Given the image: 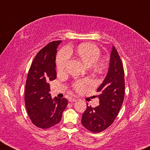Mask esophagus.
Here are the masks:
<instances>
[{
	"instance_id": "obj_1",
	"label": "esophagus",
	"mask_w": 150,
	"mask_h": 150,
	"mask_svg": "<svg viewBox=\"0 0 150 150\" xmlns=\"http://www.w3.org/2000/svg\"><path fill=\"white\" fill-rule=\"evenodd\" d=\"M77 100V98H71L69 99L70 102H76Z\"/></svg>"
}]
</instances>
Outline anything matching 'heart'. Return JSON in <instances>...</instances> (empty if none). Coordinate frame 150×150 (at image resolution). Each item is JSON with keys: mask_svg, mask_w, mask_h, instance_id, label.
I'll use <instances>...</instances> for the list:
<instances>
[{"mask_svg": "<svg viewBox=\"0 0 150 150\" xmlns=\"http://www.w3.org/2000/svg\"><path fill=\"white\" fill-rule=\"evenodd\" d=\"M76 52L81 61L87 66H91L96 72H101L105 70L106 62L105 59L100 58L101 55V50L95 43H81L77 47ZM70 59L71 52L69 48H63L59 52L56 60L57 68L59 71H63L66 69ZM91 84L92 81L90 79H80L74 83L73 87L76 91H81Z\"/></svg>", "mask_w": 150, "mask_h": 150, "instance_id": "heart-1", "label": "heart"}]
</instances>
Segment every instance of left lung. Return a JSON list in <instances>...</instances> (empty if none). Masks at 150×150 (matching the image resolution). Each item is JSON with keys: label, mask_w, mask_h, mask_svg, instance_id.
<instances>
[{"label": "left lung", "mask_w": 150, "mask_h": 150, "mask_svg": "<svg viewBox=\"0 0 150 150\" xmlns=\"http://www.w3.org/2000/svg\"><path fill=\"white\" fill-rule=\"evenodd\" d=\"M125 73L122 60L113 46L108 73L98 88L100 105L93 108L86 104L81 124L87 129L99 133L109 127L117 117L125 98Z\"/></svg>", "instance_id": "left-lung-1"}]
</instances>
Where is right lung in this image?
I'll return each mask as SVG.
<instances>
[{
	"instance_id": "obj_1",
	"label": "right lung",
	"mask_w": 150,
	"mask_h": 150,
	"mask_svg": "<svg viewBox=\"0 0 150 150\" xmlns=\"http://www.w3.org/2000/svg\"><path fill=\"white\" fill-rule=\"evenodd\" d=\"M62 41H54L41 49L32 62L25 88V104L32 122L48 129L60 122L68 105L66 98H51L49 81L56 79L57 48Z\"/></svg>"
}]
</instances>
